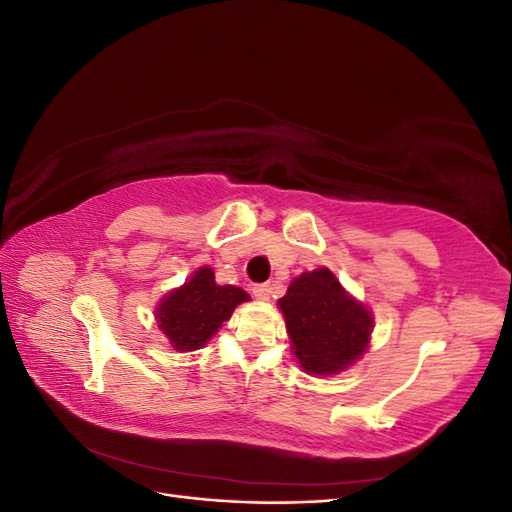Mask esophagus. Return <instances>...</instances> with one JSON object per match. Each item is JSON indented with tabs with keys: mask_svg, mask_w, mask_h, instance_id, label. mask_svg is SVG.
I'll use <instances>...</instances> for the list:
<instances>
[{
	"mask_svg": "<svg viewBox=\"0 0 512 512\" xmlns=\"http://www.w3.org/2000/svg\"><path fill=\"white\" fill-rule=\"evenodd\" d=\"M271 284H258V286H254V297L258 299V301H269L271 299Z\"/></svg>",
	"mask_w": 512,
	"mask_h": 512,
	"instance_id": "obj_1",
	"label": "esophagus"
}]
</instances>
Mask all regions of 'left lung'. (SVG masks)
Segmentation results:
<instances>
[{
    "label": "left lung",
    "instance_id": "obj_1",
    "mask_svg": "<svg viewBox=\"0 0 512 512\" xmlns=\"http://www.w3.org/2000/svg\"><path fill=\"white\" fill-rule=\"evenodd\" d=\"M277 307L290 350L309 376H335L369 348L374 314L327 267L294 277Z\"/></svg>",
    "mask_w": 512,
    "mask_h": 512
}]
</instances>
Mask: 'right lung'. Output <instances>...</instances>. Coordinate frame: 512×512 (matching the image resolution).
I'll return each instance as SVG.
<instances>
[{"instance_id": "right-lung-1", "label": "right lung", "mask_w": 512, "mask_h": 512, "mask_svg": "<svg viewBox=\"0 0 512 512\" xmlns=\"http://www.w3.org/2000/svg\"><path fill=\"white\" fill-rule=\"evenodd\" d=\"M245 301L250 294L243 288L220 286L211 267H198L183 286L164 294L153 314L170 348L192 352L203 348Z\"/></svg>"}]
</instances>
